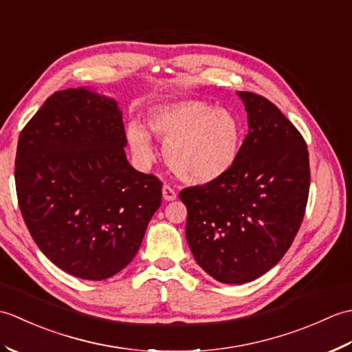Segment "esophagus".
<instances>
[{
    "mask_svg": "<svg viewBox=\"0 0 352 352\" xmlns=\"http://www.w3.org/2000/svg\"><path fill=\"white\" fill-rule=\"evenodd\" d=\"M162 193H163L164 201H174V199H177V190L174 188H170L169 184H164L163 186Z\"/></svg>",
    "mask_w": 352,
    "mask_h": 352,
    "instance_id": "34e87169",
    "label": "esophagus"
}]
</instances>
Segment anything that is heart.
I'll return each mask as SVG.
<instances>
[{
    "mask_svg": "<svg viewBox=\"0 0 352 352\" xmlns=\"http://www.w3.org/2000/svg\"><path fill=\"white\" fill-rule=\"evenodd\" d=\"M148 126L166 148V160L175 174L190 183H210L233 168L242 144L236 115L201 100H182L149 111ZM126 139L142 163L154 159L149 133L140 124L126 126Z\"/></svg>",
    "mask_w": 352,
    "mask_h": 352,
    "instance_id": "1",
    "label": "heart"
}]
</instances>
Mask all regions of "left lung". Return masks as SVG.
I'll use <instances>...</instances> for the list:
<instances>
[{"instance_id":"8db88e82","label":"left lung","mask_w":352,"mask_h":352,"mask_svg":"<svg viewBox=\"0 0 352 352\" xmlns=\"http://www.w3.org/2000/svg\"><path fill=\"white\" fill-rule=\"evenodd\" d=\"M248 134L226 175L180 192L186 237L197 263L214 280L242 284L283 258L301 227L310 189L307 144L267 98L237 92Z\"/></svg>"}]
</instances>
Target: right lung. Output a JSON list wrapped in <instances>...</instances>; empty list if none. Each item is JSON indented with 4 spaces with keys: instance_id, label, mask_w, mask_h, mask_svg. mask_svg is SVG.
Here are the masks:
<instances>
[{
    "instance_id": "1",
    "label": "right lung",
    "mask_w": 352,
    "mask_h": 352,
    "mask_svg": "<svg viewBox=\"0 0 352 352\" xmlns=\"http://www.w3.org/2000/svg\"><path fill=\"white\" fill-rule=\"evenodd\" d=\"M118 104L86 89L48 96L22 129L14 160L19 210L62 271L106 280L139 251L162 182L130 166Z\"/></svg>"
}]
</instances>
